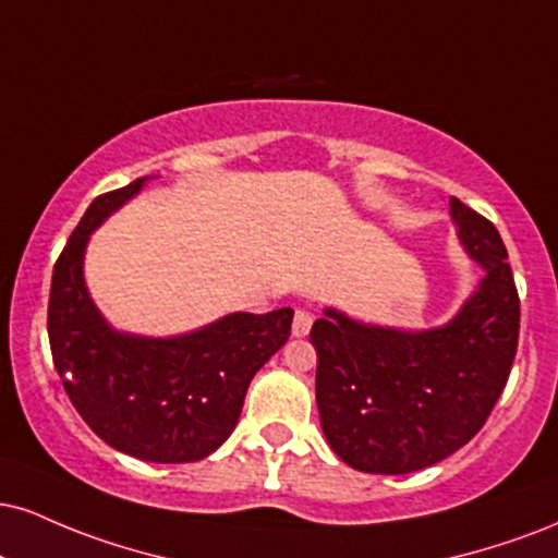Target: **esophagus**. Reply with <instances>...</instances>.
Wrapping results in <instances>:
<instances>
[{"instance_id":"1","label":"esophagus","mask_w":558,"mask_h":558,"mask_svg":"<svg viewBox=\"0 0 558 558\" xmlns=\"http://www.w3.org/2000/svg\"><path fill=\"white\" fill-rule=\"evenodd\" d=\"M312 322H314L312 314L304 312V308H299V312L293 314V327H291L293 338H306L308 330H312Z\"/></svg>"}]
</instances>
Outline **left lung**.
I'll list each match as a JSON object with an SVG mask.
<instances>
[{"label": "left lung", "instance_id": "left-lung-1", "mask_svg": "<svg viewBox=\"0 0 558 558\" xmlns=\"http://www.w3.org/2000/svg\"><path fill=\"white\" fill-rule=\"evenodd\" d=\"M460 244L483 267L447 325L395 330L338 308L314 322L317 408L332 452L355 471H424L465 447L505 392L520 338V296L492 220L449 199Z\"/></svg>", "mask_w": 558, "mask_h": 558}]
</instances>
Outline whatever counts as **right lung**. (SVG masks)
Returning <instances> with one entry per match:
<instances>
[{
	"instance_id": "obj_1",
	"label": "right lung",
	"mask_w": 558,
	"mask_h": 558,
	"mask_svg": "<svg viewBox=\"0 0 558 558\" xmlns=\"http://www.w3.org/2000/svg\"><path fill=\"white\" fill-rule=\"evenodd\" d=\"M145 181L100 194L72 231L51 275L49 343L72 405L106 445L145 462H194L236 428L252 377L291 335L293 308L226 314L173 338L113 330L87 293L85 246Z\"/></svg>"
}]
</instances>
